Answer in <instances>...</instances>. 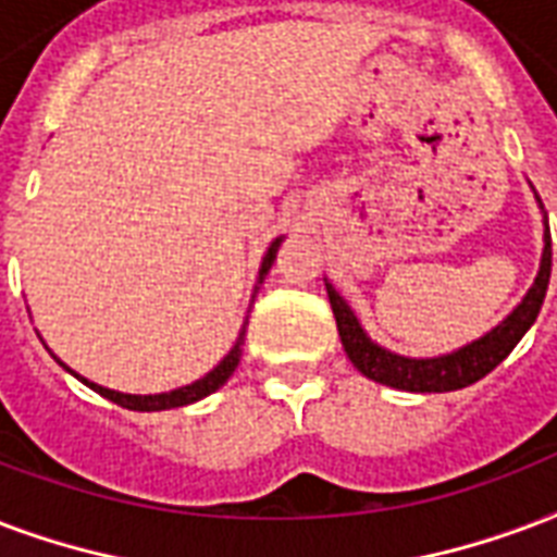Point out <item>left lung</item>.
I'll return each instance as SVG.
<instances>
[{"mask_svg":"<svg viewBox=\"0 0 557 557\" xmlns=\"http://www.w3.org/2000/svg\"><path fill=\"white\" fill-rule=\"evenodd\" d=\"M534 201H537L543 212V203L537 195H534ZM549 274L552 236L546 212H543V253L541 269H537L532 288L525 292L523 300L494 330H487L485 335L467 342L465 347L441 356H400L388 350V347L376 345L371 335L364 333V326L359 324L354 309L347 307L345 297L335 292L333 283L324 280V286L326 297H330V307H333L335 324H338V335H342V345H345L347 359L354 362L356 371L368 376V380L380 382V385L400 388V392L444 394L458 392V388H467V385L479 382L515 350L517 342L529 333V326L534 324V318L541 312L543 297H546V288H549Z\"/></svg>","mask_w":557,"mask_h":557,"instance_id":"obj_1","label":"left lung"}]
</instances>
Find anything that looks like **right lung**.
Masks as SVG:
<instances>
[{"mask_svg":"<svg viewBox=\"0 0 557 557\" xmlns=\"http://www.w3.org/2000/svg\"><path fill=\"white\" fill-rule=\"evenodd\" d=\"M280 245H283V236H277V239L271 242L269 250H265V257H262V265H260V277H257V286H253V295H250V304H253V297H257V292H260L262 280H265V274L271 271V265H274V260H277V250ZM245 330H248V318H245V324H242L239 330V338H236V345L231 347V354L224 356L222 362L215 364L210 373H203L201 380L189 382V385H181V388H172V392H160V394H125V392H113V388H104V385H99V382H90L84 380L81 373H75L70 368V364H63L58 356L49 350V354L58 359V364H63L66 371L72 373V376H78L87 388H92L96 394H101V397H108L110 403H116V406H122V409H131V411H163V409H181V406H189V403H198L203 400V397H210L212 392H219L224 382L231 380L233 371H236V364H239L242 359V345H245Z\"/></svg>","mask_w":557,"mask_h":557,"instance_id":"obj_1","label":"right lung"}]
</instances>
